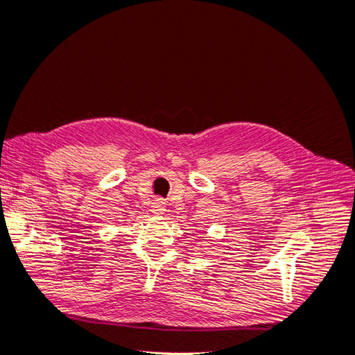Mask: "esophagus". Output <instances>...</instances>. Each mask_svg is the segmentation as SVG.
<instances>
[{"label": "esophagus", "instance_id": "esophagus-1", "mask_svg": "<svg viewBox=\"0 0 355 355\" xmlns=\"http://www.w3.org/2000/svg\"><path fill=\"white\" fill-rule=\"evenodd\" d=\"M153 213L154 214H163L166 211V202L161 200V198H157L154 202H153Z\"/></svg>", "mask_w": 355, "mask_h": 355}]
</instances>
